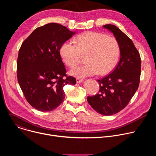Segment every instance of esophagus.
I'll use <instances>...</instances> for the list:
<instances>
[{
  "instance_id": "34e87169",
  "label": "esophagus",
  "mask_w": 156,
  "mask_h": 156,
  "mask_svg": "<svg viewBox=\"0 0 156 156\" xmlns=\"http://www.w3.org/2000/svg\"><path fill=\"white\" fill-rule=\"evenodd\" d=\"M83 81V79H81V78H76V83H81Z\"/></svg>"
}]
</instances>
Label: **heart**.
Here are the masks:
<instances>
[{
	"label": "heart",
	"instance_id": "obj_1",
	"mask_svg": "<svg viewBox=\"0 0 156 156\" xmlns=\"http://www.w3.org/2000/svg\"><path fill=\"white\" fill-rule=\"evenodd\" d=\"M60 53L63 61L71 68L76 66L83 55H86L87 63L70 71L72 75L83 78L98 73L105 75L112 70L118 62L120 49L114 37L90 31L77 36L74 42H64Z\"/></svg>",
	"mask_w": 156,
	"mask_h": 156
}]
</instances>
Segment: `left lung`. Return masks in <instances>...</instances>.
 <instances>
[{
	"mask_svg": "<svg viewBox=\"0 0 156 156\" xmlns=\"http://www.w3.org/2000/svg\"><path fill=\"white\" fill-rule=\"evenodd\" d=\"M103 27L112 33L119 46L120 58L114 71L98 80L99 93L87 101L96 112L112 115L123 109L137 91L141 75V57L131 39L112 25Z\"/></svg>",
	"mask_w": 156,
	"mask_h": 156,
	"instance_id": "8db88e82",
	"label": "left lung"
}]
</instances>
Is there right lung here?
<instances>
[{
	"label": "right lung",
	"instance_id": "1",
	"mask_svg": "<svg viewBox=\"0 0 156 156\" xmlns=\"http://www.w3.org/2000/svg\"><path fill=\"white\" fill-rule=\"evenodd\" d=\"M76 33L56 23L39 27L22 43L17 59L18 82L28 102L41 112H50L64 100L66 84L76 79L66 76L60 49Z\"/></svg>",
	"mask_w": 156,
	"mask_h": 156
}]
</instances>
